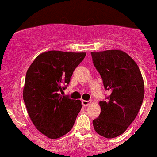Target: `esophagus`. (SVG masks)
<instances>
[{"mask_svg": "<svg viewBox=\"0 0 157 157\" xmlns=\"http://www.w3.org/2000/svg\"><path fill=\"white\" fill-rule=\"evenodd\" d=\"M91 101H85V100H82V104L83 106H88V105L91 104Z\"/></svg>", "mask_w": 157, "mask_h": 157, "instance_id": "1", "label": "esophagus"}]
</instances>
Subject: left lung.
<instances>
[{
	"instance_id": "left-lung-1",
	"label": "left lung",
	"mask_w": 157,
	"mask_h": 157,
	"mask_svg": "<svg viewBox=\"0 0 157 157\" xmlns=\"http://www.w3.org/2000/svg\"><path fill=\"white\" fill-rule=\"evenodd\" d=\"M100 73L106 100L99 102L101 111L93 120L95 131L106 138L122 134L137 115L144 96V83L139 67L124 51L111 49L91 52Z\"/></svg>"
}]
</instances>
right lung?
Segmentation results:
<instances>
[{
	"instance_id": "1",
	"label": "right lung",
	"mask_w": 157,
	"mask_h": 157,
	"mask_svg": "<svg viewBox=\"0 0 157 157\" xmlns=\"http://www.w3.org/2000/svg\"><path fill=\"white\" fill-rule=\"evenodd\" d=\"M85 55L48 51L40 54L26 72L23 97L28 114L36 128L50 139L70 131L82 108L80 100L61 93Z\"/></svg>"
}]
</instances>
